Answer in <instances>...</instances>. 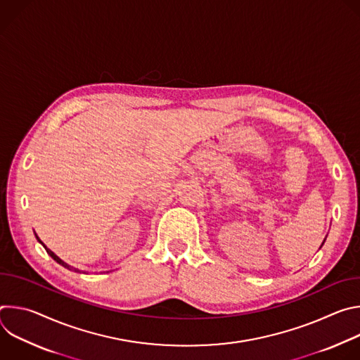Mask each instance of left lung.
Here are the masks:
<instances>
[{
	"mask_svg": "<svg viewBox=\"0 0 360 360\" xmlns=\"http://www.w3.org/2000/svg\"><path fill=\"white\" fill-rule=\"evenodd\" d=\"M322 245H323V243H322Z\"/></svg>",
	"mask_w": 360,
	"mask_h": 360,
	"instance_id": "1",
	"label": "left lung"
}]
</instances>
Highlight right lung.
Returning <instances> with one entry per match:
<instances>
[{
  "label": "right lung",
  "mask_w": 360,
  "mask_h": 360,
  "mask_svg": "<svg viewBox=\"0 0 360 360\" xmlns=\"http://www.w3.org/2000/svg\"><path fill=\"white\" fill-rule=\"evenodd\" d=\"M37 239H38V242H41V240H39V238H38V236H37ZM41 243H42V242H41ZM42 246H44V248H45V250H46V253H48V255H49V256H51V258H53V259H54V261H56V262H58V264H60V265H63V266H64V268H67V269H70V271H75V272H79V271H78V269H74V268H71V266H70V265H67V264H65V262H64V261H61V259H60V258H58V256H57V255H56V253H54V252H53V250H49V249H48V248H46V246H45V245H44V243H42Z\"/></svg>",
  "instance_id": "1"
}]
</instances>
